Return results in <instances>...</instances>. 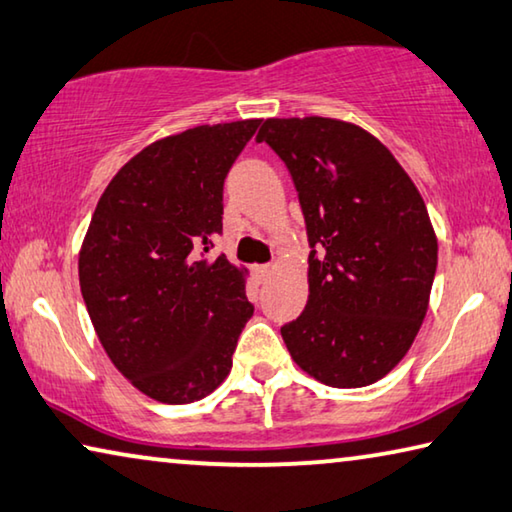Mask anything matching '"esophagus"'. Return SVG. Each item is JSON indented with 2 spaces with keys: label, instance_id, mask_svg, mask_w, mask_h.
<instances>
[{
  "label": "esophagus",
  "instance_id": "34e87169",
  "mask_svg": "<svg viewBox=\"0 0 512 512\" xmlns=\"http://www.w3.org/2000/svg\"><path fill=\"white\" fill-rule=\"evenodd\" d=\"M273 273H275V266L273 264H259V266H255V278H257V282H262V285H266V282L273 278Z\"/></svg>",
  "mask_w": 512,
  "mask_h": 512
}]
</instances>
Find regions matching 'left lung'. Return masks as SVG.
Here are the masks:
<instances>
[{
  "label": "left lung",
  "mask_w": 512,
  "mask_h": 512,
  "mask_svg": "<svg viewBox=\"0 0 512 512\" xmlns=\"http://www.w3.org/2000/svg\"><path fill=\"white\" fill-rule=\"evenodd\" d=\"M294 177L310 296L282 326L291 360L330 387H367L410 351L431 300L437 237L415 182L376 136L337 118H266Z\"/></svg>",
  "instance_id": "1"
}]
</instances>
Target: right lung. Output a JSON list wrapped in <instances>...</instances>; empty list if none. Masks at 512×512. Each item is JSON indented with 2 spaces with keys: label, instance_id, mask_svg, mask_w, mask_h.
Returning <instances> with one entry per match:
<instances>
[{
  "label": "right lung",
  "instance_id": "right-lung-1",
  "mask_svg": "<svg viewBox=\"0 0 512 512\" xmlns=\"http://www.w3.org/2000/svg\"><path fill=\"white\" fill-rule=\"evenodd\" d=\"M259 118L200 125L150 143L113 175L79 250L97 339L150 399H205L232 369L253 305L248 271L202 257L223 230V182Z\"/></svg>",
  "mask_w": 512,
  "mask_h": 512
}]
</instances>
